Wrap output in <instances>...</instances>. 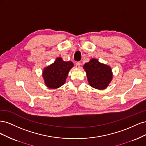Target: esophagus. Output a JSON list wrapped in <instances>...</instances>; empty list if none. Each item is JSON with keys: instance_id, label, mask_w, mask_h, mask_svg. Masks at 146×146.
I'll list each match as a JSON object with an SVG mask.
<instances>
[{"instance_id": "34e87169", "label": "esophagus", "mask_w": 146, "mask_h": 146, "mask_svg": "<svg viewBox=\"0 0 146 146\" xmlns=\"http://www.w3.org/2000/svg\"><path fill=\"white\" fill-rule=\"evenodd\" d=\"M76 68H80V66H81V63L80 62H77L76 64Z\"/></svg>"}]
</instances>
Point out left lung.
<instances>
[{"instance_id": "obj_1", "label": "left lung", "mask_w": 146, "mask_h": 146, "mask_svg": "<svg viewBox=\"0 0 146 146\" xmlns=\"http://www.w3.org/2000/svg\"><path fill=\"white\" fill-rule=\"evenodd\" d=\"M89 85L97 90L106 89L113 79L112 69L110 66L92 58L83 65Z\"/></svg>"}]
</instances>
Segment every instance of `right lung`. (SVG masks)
<instances>
[{"instance_id":"right-lung-1","label":"right lung","mask_w":146,"mask_h":146,"mask_svg":"<svg viewBox=\"0 0 146 146\" xmlns=\"http://www.w3.org/2000/svg\"><path fill=\"white\" fill-rule=\"evenodd\" d=\"M73 66L72 61H64L61 57L56 58L54 63L43 69L42 76L46 86L50 89H57L63 85Z\"/></svg>"}]
</instances>
